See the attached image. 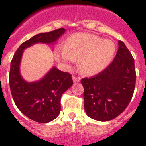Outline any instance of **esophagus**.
I'll return each mask as SVG.
<instances>
[{"label":"esophagus","mask_w":146,"mask_h":146,"mask_svg":"<svg viewBox=\"0 0 146 146\" xmlns=\"http://www.w3.org/2000/svg\"><path fill=\"white\" fill-rule=\"evenodd\" d=\"M73 80L74 83L79 82L80 80V77H77V76H73Z\"/></svg>","instance_id":"1"}]
</instances>
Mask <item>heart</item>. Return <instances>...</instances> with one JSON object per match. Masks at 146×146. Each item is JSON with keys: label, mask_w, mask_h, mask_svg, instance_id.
<instances>
[{"label": "heart", "mask_w": 146, "mask_h": 146, "mask_svg": "<svg viewBox=\"0 0 146 146\" xmlns=\"http://www.w3.org/2000/svg\"><path fill=\"white\" fill-rule=\"evenodd\" d=\"M115 44L110 40L88 33H74L63 46L54 51L57 59L70 66L79 60V68L85 75H95L110 64L115 54Z\"/></svg>", "instance_id": "heart-1"}]
</instances>
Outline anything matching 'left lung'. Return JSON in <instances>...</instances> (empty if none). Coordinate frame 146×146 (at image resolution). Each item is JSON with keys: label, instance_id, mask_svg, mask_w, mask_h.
Listing matches in <instances>:
<instances>
[{"label": "left lung", "instance_id": "left-lung-1", "mask_svg": "<svg viewBox=\"0 0 146 146\" xmlns=\"http://www.w3.org/2000/svg\"><path fill=\"white\" fill-rule=\"evenodd\" d=\"M104 70L90 78H83L84 110L98 121H109L125 110L131 100L136 82L135 60L124 43Z\"/></svg>", "mask_w": 146, "mask_h": 146}]
</instances>
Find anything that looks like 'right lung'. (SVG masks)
Wrapping results in <instances>:
<instances>
[{
	"instance_id": "obj_1",
	"label": "right lung",
	"mask_w": 146,
	"mask_h": 146,
	"mask_svg": "<svg viewBox=\"0 0 146 146\" xmlns=\"http://www.w3.org/2000/svg\"><path fill=\"white\" fill-rule=\"evenodd\" d=\"M66 30L60 28L48 33L36 34L23 42L12 58L9 73L11 95L18 109L36 122L45 123L54 119L60 113L61 97L73 85L72 75L53 67L36 82L25 81L19 73V65L24 49L36 43L52 44Z\"/></svg>"
}]
</instances>
